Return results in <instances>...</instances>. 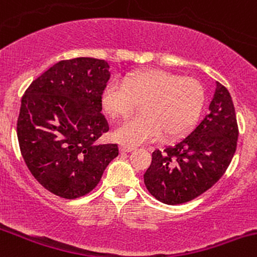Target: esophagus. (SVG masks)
I'll return each mask as SVG.
<instances>
[{"label": "esophagus", "mask_w": 257, "mask_h": 257, "mask_svg": "<svg viewBox=\"0 0 257 257\" xmlns=\"http://www.w3.org/2000/svg\"><path fill=\"white\" fill-rule=\"evenodd\" d=\"M134 149H136V147L129 146V144H121V146H120L121 153H129V152L134 151Z\"/></svg>", "instance_id": "34e87169"}]
</instances>
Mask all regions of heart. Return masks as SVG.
<instances>
[{
    "label": "heart",
    "instance_id": "obj_1",
    "mask_svg": "<svg viewBox=\"0 0 257 257\" xmlns=\"http://www.w3.org/2000/svg\"><path fill=\"white\" fill-rule=\"evenodd\" d=\"M205 91L195 78L162 69H147L111 79L101 94L104 109L114 118H125L142 103V114L119 124L114 136L121 143L141 144L164 132L173 138L188 131L200 116Z\"/></svg>",
    "mask_w": 257,
    "mask_h": 257
}]
</instances>
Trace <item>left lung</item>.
Masks as SVG:
<instances>
[{
  "label": "left lung",
  "mask_w": 257,
  "mask_h": 257,
  "mask_svg": "<svg viewBox=\"0 0 257 257\" xmlns=\"http://www.w3.org/2000/svg\"><path fill=\"white\" fill-rule=\"evenodd\" d=\"M238 138L232 98L216 83L208 111L178 142L152 153L147 188L161 202L179 205L202 195L230 166Z\"/></svg>",
  "instance_id": "1"
}]
</instances>
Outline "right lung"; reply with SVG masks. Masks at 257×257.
<instances>
[{
  "instance_id": "obj_1",
  "label": "right lung",
  "mask_w": 257,
  "mask_h": 257,
  "mask_svg": "<svg viewBox=\"0 0 257 257\" xmlns=\"http://www.w3.org/2000/svg\"><path fill=\"white\" fill-rule=\"evenodd\" d=\"M109 64L93 57L62 60L31 83L22 96L17 138L27 168L47 191L62 198L93 191L116 144L96 143L109 131L101 94Z\"/></svg>"
}]
</instances>
